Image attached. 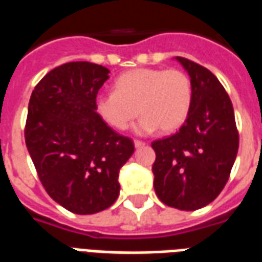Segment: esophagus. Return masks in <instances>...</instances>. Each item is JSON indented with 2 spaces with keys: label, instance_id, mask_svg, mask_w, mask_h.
Returning <instances> with one entry per match:
<instances>
[{
  "label": "esophagus",
  "instance_id": "1",
  "mask_svg": "<svg viewBox=\"0 0 262 262\" xmlns=\"http://www.w3.org/2000/svg\"><path fill=\"white\" fill-rule=\"evenodd\" d=\"M144 146H146V143H144V142H140V140H135V147H136V148L144 147Z\"/></svg>",
  "mask_w": 262,
  "mask_h": 262
}]
</instances>
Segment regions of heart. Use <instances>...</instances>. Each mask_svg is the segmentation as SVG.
Wrapping results in <instances>:
<instances>
[{
    "instance_id": "heart-1",
    "label": "heart",
    "mask_w": 262,
    "mask_h": 262,
    "mask_svg": "<svg viewBox=\"0 0 262 262\" xmlns=\"http://www.w3.org/2000/svg\"><path fill=\"white\" fill-rule=\"evenodd\" d=\"M192 106V84L177 69H136L119 75L114 92L95 98V112L115 130H126L137 114V135L178 130Z\"/></svg>"
}]
</instances>
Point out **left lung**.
<instances>
[{"label": "left lung", "mask_w": 262, "mask_h": 262, "mask_svg": "<svg viewBox=\"0 0 262 262\" xmlns=\"http://www.w3.org/2000/svg\"><path fill=\"white\" fill-rule=\"evenodd\" d=\"M176 60L191 78L192 106L180 132L151 143L154 191L171 208L196 210L225 188L238 150V133L230 98L219 80L191 60Z\"/></svg>", "instance_id": "8db88e82"}]
</instances>
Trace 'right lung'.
<instances>
[{
  "mask_svg": "<svg viewBox=\"0 0 262 262\" xmlns=\"http://www.w3.org/2000/svg\"><path fill=\"white\" fill-rule=\"evenodd\" d=\"M109 70L88 61L59 66L32 92L25 142L53 201L77 214L98 213L119 196V171L135 151L95 112Z\"/></svg>",
  "mask_w": 262,
  "mask_h": 262,
  "instance_id": "obj_1",
  "label": "right lung"
}]
</instances>
